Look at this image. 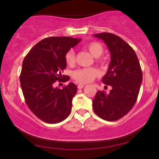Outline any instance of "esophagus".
I'll return each mask as SVG.
<instances>
[{"label":"esophagus","mask_w":159,"mask_h":159,"mask_svg":"<svg viewBox=\"0 0 159 159\" xmlns=\"http://www.w3.org/2000/svg\"><path fill=\"white\" fill-rule=\"evenodd\" d=\"M84 87V84H80L78 85V89H82Z\"/></svg>","instance_id":"obj_1"}]
</instances>
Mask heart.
Returning a JSON list of instances; mask_svg holds the SVG:
<instances>
[{
    "label": "heart",
    "mask_w": 159,
    "mask_h": 159,
    "mask_svg": "<svg viewBox=\"0 0 159 159\" xmlns=\"http://www.w3.org/2000/svg\"><path fill=\"white\" fill-rule=\"evenodd\" d=\"M86 48L94 57H98L101 56L104 51L102 45L98 43H96V42L89 43ZM65 61L69 66H72L75 63V52L72 49L69 50L66 54ZM98 75H99V72L96 68L79 69L75 71L72 74V77L76 81L83 84L90 83Z\"/></svg>",
    "instance_id": "b5f03b06"
}]
</instances>
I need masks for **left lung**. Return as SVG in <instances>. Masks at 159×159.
Here are the masks:
<instances>
[{
	"label": "left lung",
	"instance_id": "1",
	"mask_svg": "<svg viewBox=\"0 0 159 159\" xmlns=\"http://www.w3.org/2000/svg\"><path fill=\"white\" fill-rule=\"evenodd\" d=\"M108 48L111 62L103 84L111 86L108 93L98 90L93 100L96 114L107 121H115L129 112L135 104L143 79L136 53L126 42L110 33L93 35Z\"/></svg>",
	"mask_w": 159,
	"mask_h": 159
}]
</instances>
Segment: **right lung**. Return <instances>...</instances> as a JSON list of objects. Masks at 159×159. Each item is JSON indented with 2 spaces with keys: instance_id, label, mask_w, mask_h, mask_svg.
Returning a JSON list of instances; mask_svg holds the SVG:
<instances>
[{
  "instance_id": "1",
  "label": "right lung",
  "mask_w": 159,
  "mask_h": 159,
  "mask_svg": "<svg viewBox=\"0 0 159 159\" xmlns=\"http://www.w3.org/2000/svg\"><path fill=\"white\" fill-rule=\"evenodd\" d=\"M81 39L53 36L41 40L30 49L22 63L20 81L25 102L39 119L47 123H58L68 117L77 87L70 83L59 89L54 87L62 79L66 68L65 55Z\"/></svg>"
}]
</instances>
